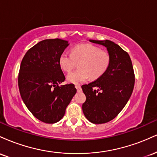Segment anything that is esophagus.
<instances>
[{"label":"esophagus","mask_w":157,"mask_h":157,"mask_svg":"<svg viewBox=\"0 0 157 157\" xmlns=\"http://www.w3.org/2000/svg\"><path fill=\"white\" fill-rule=\"evenodd\" d=\"M75 87H76V89L77 90V92H80L81 91H82V89H81V86L80 85H76L75 86Z\"/></svg>","instance_id":"esophagus-1"}]
</instances>
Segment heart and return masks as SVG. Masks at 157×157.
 Here are the masks:
<instances>
[{"label": "heart", "instance_id": "obj_1", "mask_svg": "<svg viewBox=\"0 0 157 157\" xmlns=\"http://www.w3.org/2000/svg\"><path fill=\"white\" fill-rule=\"evenodd\" d=\"M78 63L80 69L69 73L67 81L74 84H80L89 79H97L107 71L111 62L109 52L100 50L96 46L81 44L71 48V54L63 52L59 57V65L66 72H70Z\"/></svg>", "mask_w": 157, "mask_h": 157}]
</instances>
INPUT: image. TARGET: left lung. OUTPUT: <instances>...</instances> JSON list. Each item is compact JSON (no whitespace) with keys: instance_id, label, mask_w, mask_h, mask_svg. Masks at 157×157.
Listing matches in <instances>:
<instances>
[{"instance_id":"left-lung-1","label":"left lung","mask_w":157,"mask_h":157,"mask_svg":"<svg viewBox=\"0 0 157 157\" xmlns=\"http://www.w3.org/2000/svg\"><path fill=\"white\" fill-rule=\"evenodd\" d=\"M90 42L107 48L111 57L109 68L101 77L82 86L86 97L83 113L94 124L105 123L116 117L130 99L134 86V73L130 56L109 40Z\"/></svg>"}]
</instances>
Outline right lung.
Listing matches in <instances>:
<instances>
[{
	"label": "right lung",
	"mask_w": 157,
	"mask_h": 157,
	"mask_svg": "<svg viewBox=\"0 0 157 157\" xmlns=\"http://www.w3.org/2000/svg\"><path fill=\"white\" fill-rule=\"evenodd\" d=\"M69 45L64 40L46 39L29 49L21 62L18 87L23 102L36 118L55 123L77 92L74 84L60 86L65 80L59 57Z\"/></svg>",
	"instance_id": "right-lung-1"
}]
</instances>
